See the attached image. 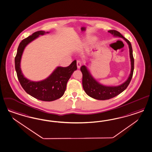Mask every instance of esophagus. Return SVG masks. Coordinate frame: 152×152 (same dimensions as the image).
<instances>
[{
	"mask_svg": "<svg viewBox=\"0 0 152 152\" xmlns=\"http://www.w3.org/2000/svg\"><path fill=\"white\" fill-rule=\"evenodd\" d=\"M81 65H82V62L80 61H77V68L80 69Z\"/></svg>",
	"mask_w": 152,
	"mask_h": 152,
	"instance_id": "1",
	"label": "esophagus"
}]
</instances>
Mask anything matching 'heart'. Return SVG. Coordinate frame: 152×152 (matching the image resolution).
Masks as SVG:
<instances>
[{"label": "heart", "mask_w": 152, "mask_h": 152, "mask_svg": "<svg viewBox=\"0 0 152 152\" xmlns=\"http://www.w3.org/2000/svg\"><path fill=\"white\" fill-rule=\"evenodd\" d=\"M96 39V37L95 36H89L85 40H83V41L81 42L82 45L83 44H89L91 42L94 41Z\"/></svg>", "instance_id": "1"}]
</instances>
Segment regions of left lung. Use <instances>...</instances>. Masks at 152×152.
Listing matches in <instances>:
<instances>
[{
  "mask_svg": "<svg viewBox=\"0 0 152 152\" xmlns=\"http://www.w3.org/2000/svg\"><path fill=\"white\" fill-rule=\"evenodd\" d=\"M108 32L115 37H121L123 38L128 43L129 46V55L131 62V71L128 78L124 83L119 86H108L103 85L97 82L92 77L91 74H90V71L88 69V67L85 65L82 66L80 69L83 74V90L89 96L99 100L110 99L124 91L128 86L133 74L134 60L133 55L132 47L130 42L117 31L110 30Z\"/></svg>",
  "mask_w": 152,
  "mask_h": 152,
  "instance_id": "obj_1",
  "label": "left lung"
}]
</instances>
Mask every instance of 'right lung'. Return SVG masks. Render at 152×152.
<instances>
[{
  "mask_svg": "<svg viewBox=\"0 0 152 152\" xmlns=\"http://www.w3.org/2000/svg\"><path fill=\"white\" fill-rule=\"evenodd\" d=\"M49 32L39 31L23 39L19 43L15 57V68L19 81L25 91L38 100L45 101L56 100L62 96L66 88L67 83L72 74L77 69L76 61H74L68 67L58 66L47 78L33 81L24 77L20 69V61L25 47L41 35Z\"/></svg>",
  "mask_w": 152,
  "mask_h": 152,
  "instance_id": "obj_1",
  "label": "right lung"
}]
</instances>
